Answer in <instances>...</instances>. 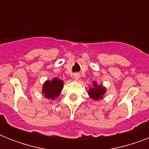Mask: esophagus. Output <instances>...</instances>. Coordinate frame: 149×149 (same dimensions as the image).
Segmentation results:
<instances>
[{"label": "esophagus", "mask_w": 149, "mask_h": 149, "mask_svg": "<svg viewBox=\"0 0 149 149\" xmlns=\"http://www.w3.org/2000/svg\"><path fill=\"white\" fill-rule=\"evenodd\" d=\"M72 78H73V79H75V80H78V79H79V75L78 74V73H75V74H73V76H72Z\"/></svg>", "instance_id": "esophagus-1"}]
</instances>
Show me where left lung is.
Masks as SVG:
<instances>
[{"mask_svg":"<svg viewBox=\"0 0 149 149\" xmlns=\"http://www.w3.org/2000/svg\"><path fill=\"white\" fill-rule=\"evenodd\" d=\"M107 92V89L102 84H97V82L92 83V86H90L88 91V95L90 98L93 100H100L104 98V96Z\"/></svg>","mask_w":149,"mask_h":149,"instance_id":"8db88e82","label":"left lung"}]
</instances>
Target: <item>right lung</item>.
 I'll use <instances>...</instances> for the list:
<instances>
[{
	"label": "right lung",
	"instance_id": "obj_1",
	"mask_svg": "<svg viewBox=\"0 0 149 149\" xmlns=\"http://www.w3.org/2000/svg\"><path fill=\"white\" fill-rule=\"evenodd\" d=\"M63 87V80H61L57 77H55L51 80H46L44 82L42 89V93L47 99L54 100L59 96Z\"/></svg>",
	"mask_w": 149,
	"mask_h": 149
}]
</instances>
